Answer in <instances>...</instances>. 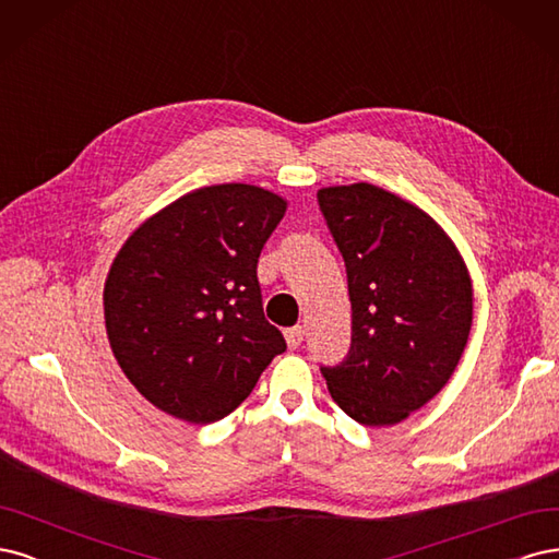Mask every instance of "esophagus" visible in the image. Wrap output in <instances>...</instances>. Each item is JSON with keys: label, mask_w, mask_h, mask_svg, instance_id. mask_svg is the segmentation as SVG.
Segmentation results:
<instances>
[{"label": "esophagus", "mask_w": 559, "mask_h": 559, "mask_svg": "<svg viewBox=\"0 0 559 559\" xmlns=\"http://www.w3.org/2000/svg\"><path fill=\"white\" fill-rule=\"evenodd\" d=\"M285 341H287V348H299L304 341V330L301 328L285 330Z\"/></svg>", "instance_id": "34e87169"}]
</instances>
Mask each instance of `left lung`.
<instances>
[{
  "mask_svg": "<svg viewBox=\"0 0 559 559\" xmlns=\"http://www.w3.org/2000/svg\"><path fill=\"white\" fill-rule=\"evenodd\" d=\"M344 255L353 309L350 353L322 367L353 420H406L450 381L474 320V287L457 246L416 204L371 183L318 190Z\"/></svg>",
  "mask_w": 559,
  "mask_h": 559,
  "instance_id": "left-lung-1",
  "label": "left lung"
}]
</instances>
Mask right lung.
Segmentation results:
<instances>
[{
    "label": "right lung",
    "mask_w": 559,
    "mask_h": 559,
    "mask_svg": "<svg viewBox=\"0 0 559 559\" xmlns=\"http://www.w3.org/2000/svg\"><path fill=\"white\" fill-rule=\"evenodd\" d=\"M276 192L197 188L141 223L104 283V322L130 383L192 425L221 420L285 350L264 318L260 250L285 215Z\"/></svg>",
    "instance_id": "1"
}]
</instances>
